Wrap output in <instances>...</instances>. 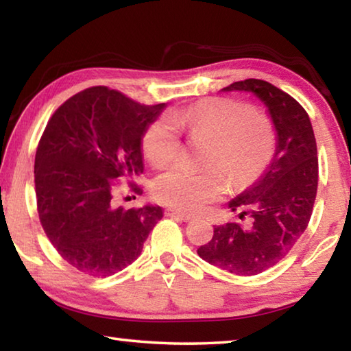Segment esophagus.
I'll use <instances>...</instances> for the list:
<instances>
[{
    "label": "esophagus",
    "instance_id": "esophagus-1",
    "mask_svg": "<svg viewBox=\"0 0 351 351\" xmlns=\"http://www.w3.org/2000/svg\"><path fill=\"white\" fill-rule=\"evenodd\" d=\"M167 217H171V218H176V219H180V221H192L193 219V217L192 215H187V213H184V212H180V210H175V209H169L167 212Z\"/></svg>",
    "mask_w": 351,
    "mask_h": 351
}]
</instances>
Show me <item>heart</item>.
Masks as SVG:
<instances>
[{
    "label": "heart",
    "mask_w": 351,
    "mask_h": 351,
    "mask_svg": "<svg viewBox=\"0 0 351 351\" xmlns=\"http://www.w3.org/2000/svg\"><path fill=\"white\" fill-rule=\"evenodd\" d=\"M210 141L204 165L193 171L173 167L159 175L153 192L161 203L184 212H199L229 187L245 189L268 169L276 153V127L268 116L232 99H206L170 117H158L142 136V152L154 167L180 156V130Z\"/></svg>",
    "instance_id": "heart-1"
}]
</instances>
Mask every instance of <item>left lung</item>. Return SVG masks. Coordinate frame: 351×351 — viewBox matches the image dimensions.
I'll return each mask as SVG.
<instances>
[{
    "label": "left lung",
    "mask_w": 351,
    "mask_h": 351,
    "mask_svg": "<svg viewBox=\"0 0 351 351\" xmlns=\"http://www.w3.org/2000/svg\"><path fill=\"white\" fill-rule=\"evenodd\" d=\"M221 91L257 97L274 123L277 144L263 175L229 201L232 212L251 207V224L215 226L198 255L230 274L255 276L277 265L305 232L317 192L316 138L302 105L268 82L247 79ZM245 215L243 210L240 218Z\"/></svg>",
    "instance_id": "1"
}]
</instances>
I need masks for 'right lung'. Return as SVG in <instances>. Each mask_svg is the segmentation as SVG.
Returning a JSON list of instances; mask_svg holds the SVG:
<instances>
[{"instance_id": "right-lung-1", "label": "right lung", "mask_w": 351, "mask_h": 351, "mask_svg": "<svg viewBox=\"0 0 351 351\" xmlns=\"http://www.w3.org/2000/svg\"><path fill=\"white\" fill-rule=\"evenodd\" d=\"M164 108L93 86L47 122L35 154L38 217L52 246L80 272L104 278L127 268L162 218L159 206L125 210L112 197L114 180L132 184L144 171L142 136Z\"/></svg>"}]
</instances>
